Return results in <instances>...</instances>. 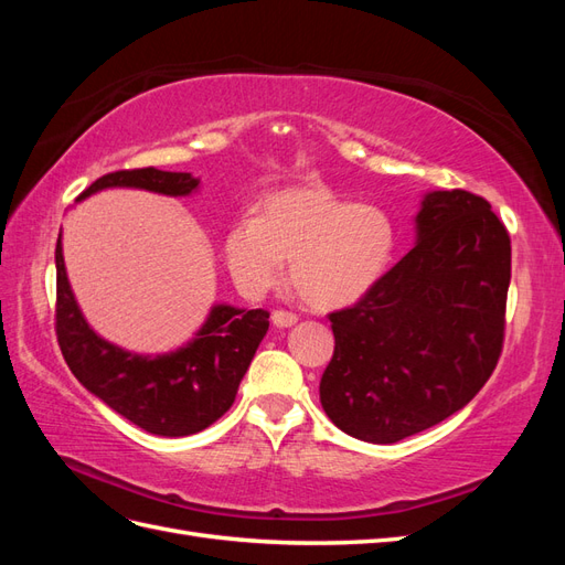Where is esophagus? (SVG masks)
Instances as JSON below:
<instances>
[{
  "label": "esophagus",
  "mask_w": 565,
  "mask_h": 565,
  "mask_svg": "<svg viewBox=\"0 0 565 565\" xmlns=\"http://www.w3.org/2000/svg\"><path fill=\"white\" fill-rule=\"evenodd\" d=\"M270 320H273V324H276V328H292V324H297L299 316L289 313V311H273Z\"/></svg>",
  "instance_id": "1"
}]
</instances>
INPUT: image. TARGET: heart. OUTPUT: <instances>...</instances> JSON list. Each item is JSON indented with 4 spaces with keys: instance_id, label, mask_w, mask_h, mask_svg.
Segmentation results:
<instances>
[{
    "instance_id": "b5f03b06",
    "label": "heart",
    "mask_w": 565,
    "mask_h": 565,
    "mask_svg": "<svg viewBox=\"0 0 565 565\" xmlns=\"http://www.w3.org/2000/svg\"><path fill=\"white\" fill-rule=\"evenodd\" d=\"M396 249V226L374 204H353L324 185L270 193L259 216L233 221L221 254L247 299H262L285 276L318 311H334L377 285Z\"/></svg>"
}]
</instances>
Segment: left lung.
Here are the masks:
<instances>
[{
	"label": "left lung",
	"instance_id": "obj_1",
	"mask_svg": "<svg viewBox=\"0 0 565 565\" xmlns=\"http://www.w3.org/2000/svg\"><path fill=\"white\" fill-rule=\"evenodd\" d=\"M417 243L349 309L330 313L334 355L320 403L367 443L415 436L465 407L500 361L511 241L490 202L431 191Z\"/></svg>",
	"mask_w": 565,
	"mask_h": 565
}]
</instances>
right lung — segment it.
Instances as JSON below:
<instances>
[{"instance_id": "add662e5", "label": "right lung", "mask_w": 565, "mask_h": 565, "mask_svg": "<svg viewBox=\"0 0 565 565\" xmlns=\"http://www.w3.org/2000/svg\"><path fill=\"white\" fill-rule=\"evenodd\" d=\"M200 179L156 167L122 169L96 179L79 200L106 188L183 198ZM268 332V311L214 303L195 337L177 351L141 355L98 337L67 282L61 235L56 243V337L67 367L96 398L143 431L179 438L207 429L233 405L252 358Z\"/></svg>"}]
</instances>
